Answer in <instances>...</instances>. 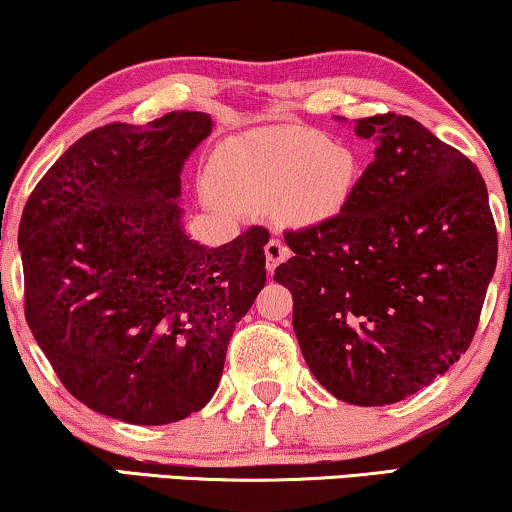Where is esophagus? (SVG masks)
Listing matches in <instances>:
<instances>
[{"label": "esophagus", "instance_id": "34e87169", "mask_svg": "<svg viewBox=\"0 0 512 512\" xmlns=\"http://www.w3.org/2000/svg\"><path fill=\"white\" fill-rule=\"evenodd\" d=\"M288 256H291V249H288L281 240L272 238L268 244H265V268H268L270 274L274 272V268H277L279 263H284Z\"/></svg>", "mask_w": 512, "mask_h": 512}]
</instances>
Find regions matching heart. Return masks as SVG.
<instances>
[{
    "label": "heart",
    "instance_id": "heart-1",
    "mask_svg": "<svg viewBox=\"0 0 512 512\" xmlns=\"http://www.w3.org/2000/svg\"><path fill=\"white\" fill-rule=\"evenodd\" d=\"M360 161L351 147L314 131L261 129L221 143L207 170V189L228 207L274 210L279 224L318 228L351 205Z\"/></svg>",
    "mask_w": 512,
    "mask_h": 512
}]
</instances>
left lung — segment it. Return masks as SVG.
<instances>
[{"label": "left lung", "mask_w": 512, "mask_h": 512, "mask_svg": "<svg viewBox=\"0 0 512 512\" xmlns=\"http://www.w3.org/2000/svg\"><path fill=\"white\" fill-rule=\"evenodd\" d=\"M355 136L376 147L351 205L332 224L286 233L293 256L274 281L293 295V330L318 383L346 404L383 406L466 353L496 228L478 168L413 117H365Z\"/></svg>", "instance_id": "1"}]
</instances>
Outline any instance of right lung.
Instances as JSON below:
<instances>
[{
    "instance_id": "add662e5",
    "label": "right lung",
    "mask_w": 512,
    "mask_h": 512,
    "mask_svg": "<svg viewBox=\"0 0 512 512\" xmlns=\"http://www.w3.org/2000/svg\"><path fill=\"white\" fill-rule=\"evenodd\" d=\"M207 113L76 140L22 212L25 316L59 381L103 416L168 425L217 390L226 348L265 286V228L224 247L182 224V168Z\"/></svg>"
}]
</instances>
